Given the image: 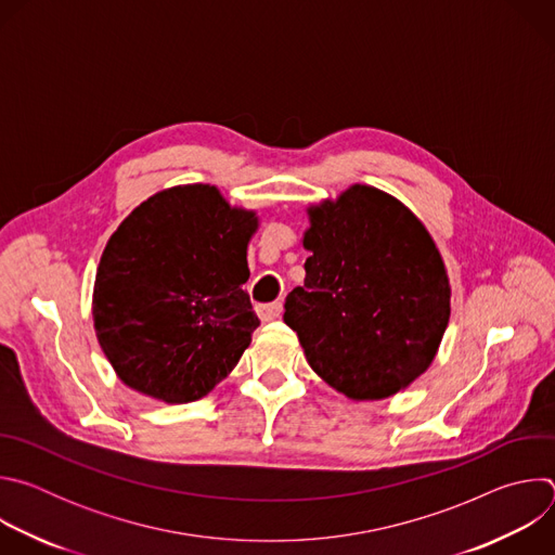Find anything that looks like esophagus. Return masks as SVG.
I'll return each instance as SVG.
<instances>
[{
	"mask_svg": "<svg viewBox=\"0 0 555 555\" xmlns=\"http://www.w3.org/2000/svg\"><path fill=\"white\" fill-rule=\"evenodd\" d=\"M283 311V305L281 302H263V305H257V315L263 321V323H270V321H276L279 315Z\"/></svg>",
	"mask_w": 555,
	"mask_h": 555,
	"instance_id": "obj_1",
	"label": "esophagus"
}]
</instances>
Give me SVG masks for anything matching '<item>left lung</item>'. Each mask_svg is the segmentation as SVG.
Wrapping results in <instances>:
<instances>
[{
	"label": "left lung",
	"mask_w": 555,
	"mask_h": 555,
	"mask_svg": "<svg viewBox=\"0 0 555 555\" xmlns=\"http://www.w3.org/2000/svg\"><path fill=\"white\" fill-rule=\"evenodd\" d=\"M305 285L283 321L309 366L349 400H384L435 360L450 281L426 225L392 195L353 184L307 208Z\"/></svg>",
	"instance_id": "left-lung-1"
}]
</instances>
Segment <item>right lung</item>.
<instances>
[{"label": "right lung", "mask_w": 555, "mask_h": 555, "mask_svg": "<svg viewBox=\"0 0 555 555\" xmlns=\"http://www.w3.org/2000/svg\"><path fill=\"white\" fill-rule=\"evenodd\" d=\"M255 210L210 184L155 193L103 250L92 315L99 345L133 390L167 404L204 398L240 362L259 327L248 244Z\"/></svg>", "instance_id": "1"}]
</instances>
